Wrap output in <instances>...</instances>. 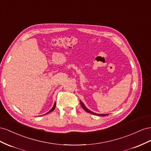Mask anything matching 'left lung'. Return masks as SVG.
Instances as JSON below:
<instances>
[{
  "label": "left lung",
  "instance_id": "obj_1",
  "mask_svg": "<svg viewBox=\"0 0 151 151\" xmlns=\"http://www.w3.org/2000/svg\"><path fill=\"white\" fill-rule=\"evenodd\" d=\"M80 104L81 106V107H83V109L87 112V113H90V114H94V115H97V116H105L106 115H109V114H98V113H93V112L91 111L90 110H89L88 109H87V107H86V106H85V104H83V103L81 102V101H80Z\"/></svg>",
  "mask_w": 151,
  "mask_h": 151
}]
</instances>
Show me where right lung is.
<instances>
[{
	"label": "right lung",
	"mask_w": 151,
	"mask_h": 151,
	"mask_svg": "<svg viewBox=\"0 0 151 151\" xmlns=\"http://www.w3.org/2000/svg\"><path fill=\"white\" fill-rule=\"evenodd\" d=\"M55 105H56V103H55H55L54 104V106H53V107H52V108L48 113H47L46 114H48V113H50V112H52V111H53L54 109H55Z\"/></svg>",
	"instance_id": "right-lung-1"
}]
</instances>
